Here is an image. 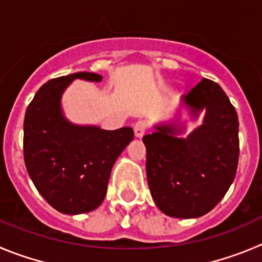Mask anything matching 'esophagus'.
<instances>
[{"mask_svg": "<svg viewBox=\"0 0 262 262\" xmlns=\"http://www.w3.org/2000/svg\"><path fill=\"white\" fill-rule=\"evenodd\" d=\"M133 130H134V134H136V137H138V138L143 137V134H145L146 132L145 121H142V120H137V121L134 122Z\"/></svg>", "mask_w": 262, "mask_h": 262, "instance_id": "34e87169", "label": "esophagus"}]
</instances>
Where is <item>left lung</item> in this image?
<instances>
[{
	"label": "left lung",
	"instance_id": "obj_1",
	"mask_svg": "<svg viewBox=\"0 0 262 262\" xmlns=\"http://www.w3.org/2000/svg\"><path fill=\"white\" fill-rule=\"evenodd\" d=\"M184 103L204 124L187 138H178L172 125L157 126L142 138L146 146V175L160 211L175 218H197L214 209L236 175L239 121L222 87L204 78Z\"/></svg>",
	"mask_w": 262,
	"mask_h": 262
}]
</instances>
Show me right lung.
Wrapping results in <instances>:
<instances>
[{"label": "right lung", "mask_w": 262, "mask_h": 262, "mask_svg": "<svg viewBox=\"0 0 262 262\" xmlns=\"http://www.w3.org/2000/svg\"><path fill=\"white\" fill-rule=\"evenodd\" d=\"M75 78L102 81L95 73L53 78L35 94L23 124L28 175L46 201L63 214H82L102 204L115 162L133 140V129L103 130L73 125L62 116L61 95Z\"/></svg>", "instance_id": "add662e5"}]
</instances>
